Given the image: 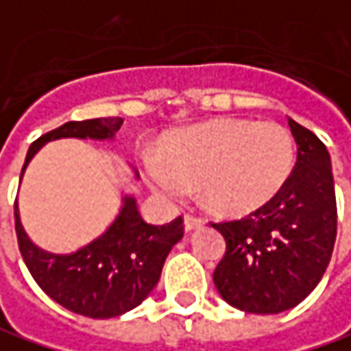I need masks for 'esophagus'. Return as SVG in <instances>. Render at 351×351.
Wrapping results in <instances>:
<instances>
[{
  "mask_svg": "<svg viewBox=\"0 0 351 351\" xmlns=\"http://www.w3.org/2000/svg\"><path fill=\"white\" fill-rule=\"evenodd\" d=\"M199 225H202V219H198V217H194V215H184V229H186L188 233L196 231Z\"/></svg>",
  "mask_w": 351,
  "mask_h": 351,
  "instance_id": "obj_1",
  "label": "esophagus"
}]
</instances>
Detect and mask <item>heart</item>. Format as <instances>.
Instances as JSON below:
<instances>
[{
    "mask_svg": "<svg viewBox=\"0 0 351 351\" xmlns=\"http://www.w3.org/2000/svg\"><path fill=\"white\" fill-rule=\"evenodd\" d=\"M295 165L291 134L276 122L217 120L178 132L145 163L155 194L175 199L198 182L199 199L223 213H248L284 188Z\"/></svg>",
    "mask_w": 351,
    "mask_h": 351,
    "instance_id": "heart-1",
    "label": "heart"
}]
</instances>
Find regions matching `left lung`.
I'll return each mask as SVG.
<instances>
[{"label": "left lung", "instance_id": "8db88e82", "mask_svg": "<svg viewBox=\"0 0 351 351\" xmlns=\"http://www.w3.org/2000/svg\"><path fill=\"white\" fill-rule=\"evenodd\" d=\"M297 163L284 188L245 219L213 225L227 243L213 284L231 307L278 315L317 287L336 241L330 155L311 130L287 118Z\"/></svg>", "mask_w": 351, "mask_h": 351}]
</instances>
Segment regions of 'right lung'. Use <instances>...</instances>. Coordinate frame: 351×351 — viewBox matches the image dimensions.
I'll return each mask as SVG.
<instances>
[{
  "instance_id": "add662e5",
  "label": "right lung",
  "mask_w": 351,
  "mask_h": 351,
  "mask_svg": "<svg viewBox=\"0 0 351 351\" xmlns=\"http://www.w3.org/2000/svg\"><path fill=\"white\" fill-rule=\"evenodd\" d=\"M122 126L120 118H93L66 122L38 138L27 153L21 180L34 155L56 139L112 141ZM134 176L139 178L134 169ZM15 229L23 260L34 282L48 295L83 317L112 319L136 308L152 293L171 248L182 239V217L167 225L145 223L138 199L122 192L120 210L112 223L91 243L73 252H50L27 235L15 202Z\"/></svg>"
}]
</instances>
